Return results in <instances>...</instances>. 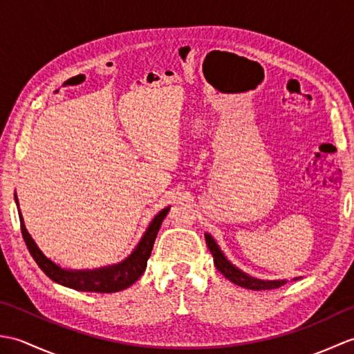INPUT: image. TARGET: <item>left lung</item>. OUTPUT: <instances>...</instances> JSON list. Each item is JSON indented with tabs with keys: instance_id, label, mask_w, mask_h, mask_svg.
Instances as JSON below:
<instances>
[{
	"instance_id": "8db88e82",
	"label": "left lung",
	"mask_w": 354,
	"mask_h": 354,
	"mask_svg": "<svg viewBox=\"0 0 354 354\" xmlns=\"http://www.w3.org/2000/svg\"><path fill=\"white\" fill-rule=\"evenodd\" d=\"M205 242L209 252L213 255L214 266L217 268V270H219L225 278H228L231 283L240 286V288L251 289V290H269V289L280 288V286L288 283V280H261V278H255L250 274H246L242 269H239L237 266L232 265V263L225 257V254L222 252L219 245L216 243L214 237L212 234H208V232H205ZM298 278L301 277H295L293 280H298Z\"/></svg>"
}]
</instances>
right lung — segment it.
<instances>
[{
  "instance_id": "obj_1",
  "label": "right lung",
  "mask_w": 354,
  "mask_h": 354,
  "mask_svg": "<svg viewBox=\"0 0 354 354\" xmlns=\"http://www.w3.org/2000/svg\"><path fill=\"white\" fill-rule=\"evenodd\" d=\"M15 204L18 207L22 237H24V242L28 248L30 254H32V257L37 263V266L44 270V274L51 278L55 283L65 286V288L80 292L97 293H112L124 290L138 280L142 272L146 270L147 260L150 257V252H152L156 234L158 231H160L164 217L167 216L170 209V207H165L153 217L152 222L149 223L147 230L145 231V234L140 239L138 245L135 246V250L120 263L95 269H65L62 266H59L57 263H55L51 259H48L47 255L39 250V246L36 245L33 237L28 234L19 209V201L17 193H15Z\"/></svg>"
}]
</instances>
